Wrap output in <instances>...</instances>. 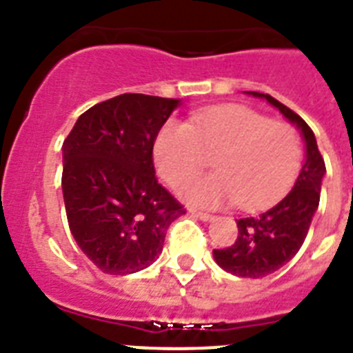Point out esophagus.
Listing matches in <instances>:
<instances>
[{"label": "esophagus", "mask_w": 353, "mask_h": 353, "mask_svg": "<svg viewBox=\"0 0 353 353\" xmlns=\"http://www.w3.org/2000/svg\"><path fill=\"white\" fill-rule=\"evenodd\" d=\"M189 214L194 215V217H198L199 221H212L214 219V215L207 214V212H199V210H194V208H189Z\"/></svg>", "instance_id": "esophagus-1"}]
</instances>
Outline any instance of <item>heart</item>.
Masks as SVG:
<instances>
[{
	"label": "heart",
	"mask_w": 353,
	"mask_h": 353,
	"mask_svg": "<svg viewBox=\"0 0 353 353\" xmlns=\"http://www.w3.org/2000/svg\"><path fill=\"white\" fill-rule=\"evenodd\" d=\"M215 154L217 171L187 182L180 196L196 207L236 201L244 208L272 203L290 189L301 170V141L283 121H270L244 105H215L192 114L187 123L170 120L154 141L159 174L176 187Z\"/></svg>",
	"instance_id": "b5f03b06"
}]
</instances>
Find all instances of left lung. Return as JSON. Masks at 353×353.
Listing matches in <instances>:
<instances>
[{
	"label": "left lung",
	"instance_id": "8db88e82",
	"mask_svg": "<svg viewBox=\"0 0 353 353\" xmlns=\"http://www.w3.org/2000/svg\"><path fill=\"white\" fill-rule=\"evenodd\" d=\"M245 93L265 99L270 105L279 109V113L301 130L305 145V161L292 191L279 203L261 214L236 221L239 236L235 244L214 249V260L221 269L233 276L258 279L281 269L304 244L320 203L325 162L320 155L313 130L297 113L270 95L258 92Z\"/></svg>",
	"mask_w": 353,
	"mask_h": 353
}]
</instances>
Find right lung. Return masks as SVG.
<instances>
[{
	"label": "right lung",
	"mask_w": 353,
	"mask_h": 353,
	"mask_svg": "<svg viewBox=\"0 0 353 353\" xmlns=\"http://www.w3.org/2000/svg\"><path fill=\"white\" fill-rule=\"evenodd\" d=\"M180 99L123 93L77 118L63 141L65 210L81 251L105 274L154 263L170 224L185 214L157 182L154 141Z\"/></svg>",
	"instance_id": "obj_1"
}]
</instances>
